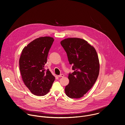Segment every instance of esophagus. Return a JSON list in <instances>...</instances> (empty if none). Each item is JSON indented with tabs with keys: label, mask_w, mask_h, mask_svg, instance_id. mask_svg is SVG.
<instances>
[{
	"label": "esophagus",
	"mask_w": 125,
	"mask_h": 125,
	"mask_svg": "<svg viewBox=\"0 0 125 125\" xmlns=\"http://www.w3.org/2000/svg\"><path fill=\"white\" fill-rule=\"evenodd\" d=\"M58 76L59 77H63L64 76V75L63 74H61L60 75H58Z\"/></svg>",
	"instance_id": "esophagus-1"
}]
</instances>
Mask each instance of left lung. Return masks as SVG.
I'll return each instance as SVG.
<instances>
[{
	"label": "left lung",
	"instance_id": "obj_1",
	"mask_svg": "<svg viewBox=\"0 0 125 125\" xmlns=\"http://www.w3.org/2000/svg\"><path fill=\"white\" fill-rule=\"evenodd\" d=\"M60 43L74 71L69 74V83L65 87V93L71 99L80 98L92 87L98 77L100 63L97 52L93 46L80 38L65 39Z\"/></svg>",
	"mask_w": 125,
	"mask_h": 125
}]
</instances>
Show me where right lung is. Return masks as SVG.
Segmentation results:
<instances>
[{"label": "right lung", "instance_id": "1", "mask_svg": "<svg viewBox=\"0 0 125 125\" xmlns=\"http://www.w3.org/2000/svg\"><path fill=\"white\" fill-rule=\"evenodd\" d=\"M53 41V38L50 37L37 38L24 47L20 57V71L23 81L30 92L36 96L47 94L55 80L44 66Z\"/></svg>", "mask_w": 125, "mask_h": 125}]
</instances>
